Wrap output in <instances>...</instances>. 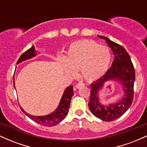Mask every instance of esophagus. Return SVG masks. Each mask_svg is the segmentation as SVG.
<instances>
[{"mask_svg": "<svg viewBox=\"0 0 147 147\" xmlns=\"http://www.w3.org/2000/svg\"><path fill=\"white\" fill-rule=\"evenodd\" d=\"M83 86H84V84L83 83V82H79V83H77V84L76 85L75 87L77 88H79L83 87Z\"/></svg>", "mask_w": 147, "mask_h": 147, "instance_id": "1", "label": "esophagus"}]
</instances>
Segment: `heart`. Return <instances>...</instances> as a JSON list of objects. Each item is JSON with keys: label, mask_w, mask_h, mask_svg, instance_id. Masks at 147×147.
<instances>
[{"label": "heart", "mask_w": 147, "mask_h": 147, "mask_svg": "<svg viewBox=\"0 0 147 147\" xmlns=\"http://www.w3.org/2000/svg\"><path fill=\"white\" fill-rule=\"evenodd\" d=\"M64 70L72 76L80 69L82 77L88 82L95 81L107 72L111 61L110 50L92 41H79L70 45L65 58H62Z\"/></svg>", "instance_id": "1"}]
</instances>
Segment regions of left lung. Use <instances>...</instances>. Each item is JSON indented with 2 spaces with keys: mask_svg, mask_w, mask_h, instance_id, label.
Here are the masks:
<instances>
[{
  "mask_svg": "<svg viewBox=\"0 0 147 147\" xmlns=\"http://www.w3.org/2000/svg\"><path fill=\"white\" fill-rule=\"evenodd\" d=\"M106 40L115 55L112 66L101 78L91 84L90 97L88 107L92 114L105 122H111L123 115L133 102L134 94L135 69L129 55L122 45L111 41L106 36H98ZM114 80L122 84L124 97L118 102L104 106L98 102V91L105 82Z\"/></svg>",
  "mask_w": 147,
  "mask_h": 147,
  "instance_id": "obj_1",
  "label": "left lung"
}]
</instances>
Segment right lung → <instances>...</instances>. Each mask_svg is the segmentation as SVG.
<instances>
[{
    "instance_id": "1",
    "label": "right lung",
    "mask_w": 147,
    "mask_h": 147,
    "mask_svg": "<svg viewBox=\"0 0 147 147\" xmlns=\"http://www.w3.org/2000/svg\"><path fill=\"white\" fill-rule=\"evenodd\" d=\"M36 52V50H35L34 45H32V48L28 49V50H26L24 53L22 54L21 56L19 57V59H18L17 63H16L18 64L21 63L22 61H23L29 59H31L32 58V57H35L37 55ZM14 87L15 88L14 80ZM73 95V86L71 85L70 86L67 87L66 88H65V91H64L63 95L62 96L61 99L60 103L59 104L58 108L57 109V110L54 111L53 113H52L51 114L48 115L34 116L25 112L21 107V109L28 117L30 118V119H31L32 120H33L34 122L38 123V124H41V125L51 127V126H54L57 125V124H58L59 123H60L63 119H65V117H66V115H68V113L69 111L70 101H71V99Z\"/></svg>"
}]
</instances>
